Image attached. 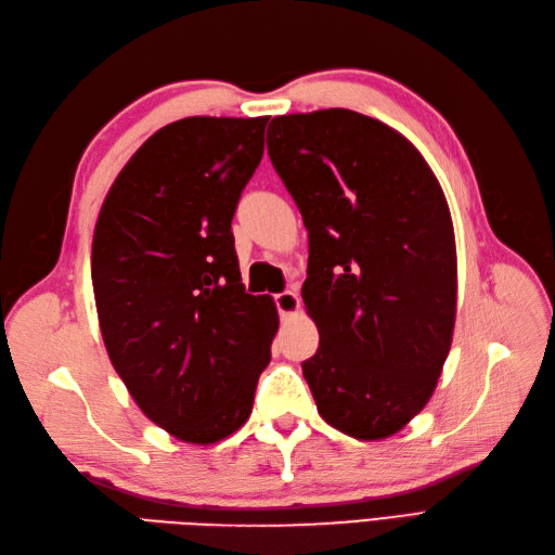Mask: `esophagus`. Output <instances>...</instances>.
I'll list each match as a JSON object with an SVG mask.
<instances>
[{
    "label": "esophagus",
    "instance_id": "obj_1",
    "mask_svg": "<svg viewBox=\"0 0 555 555\" xmlns=\"http://www.w3.org/2000/svg\"><path fill=\"white\" fill-rule=\"evenodd\" d=\"M275 308L282 317H292L294 312H298L300 308V300H298V294L296 292H282V294H275Z\"/></svg>",
    "mask_w": 555,
    "mask_h": 555
}]
</instances>
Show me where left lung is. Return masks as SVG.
Returning a JSON list of instances; mask_svg holds the SVG:
<instances>
[{"label":"left lung","instance_id":"obj_1","mask_svg":"<svg viewBox=\"0 0 555 555\" xmlns=\"http://www.w3.org/2000/svg\"><path fill=\"white\" fill-rule=\"evenodd\" d=\"M268 155L308 229L304 377L326 424L384 440L426 408L456 322L444 192L389 125L347 108L278 115Z\"/></svg>","mask_w":555,"mask_h":555}]
</instances>
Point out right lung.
Listing matches in <instances>:
<instances>
[{
	"label": "right lung",
	"instance_id": "1",
	"mask_svg": "<svg viewBox=\"0 0 555 555\" xmlns=\"http://www.w3.org/2000/svg\"><path fill=\"white\" fill-rule=\"evenodd\" d=\"M268 117L162 127L108 190L92 241L99 328L141 412L212 444L251 412L278 310L245 294L231 220L263 155Z\"/></svg>",
	"mask_w": 555,
	"mask_h": 555
}]
</instances>
